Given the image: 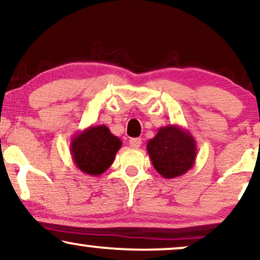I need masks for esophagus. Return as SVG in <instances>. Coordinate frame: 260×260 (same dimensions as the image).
I'll use <instances>...</instances> for the list:
<instances>
[{"instance_id":"esophagus-1","label":"esophagus","mask_w":260,"mask_h":260,"mask_svg":"<svg viewBox=\"0 0 260 260\" xmlns=\"http://www.w3.org/2000/svg\"><path fill=\"white\" fill-rule=\"evenodd\" d=\"M140 144H142V139H140V138H132V139H129L131 148L138 149L139 146H140Z\"/></svg>"}]
</instances>
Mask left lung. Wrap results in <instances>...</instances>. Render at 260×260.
<instances>
[{"label": "left lung", "mask_w": 260, "mask_h": 260, "mask_svg": "<svg viewBox=\"0 0 260 260\" xmlns=\"http://www.w3.org/2000/svg\"><path fill=\"white\" fill-rule=\"evenodd\" d=\"M150 160L165 179H172L191 170L198 156L192 134L179 124L161 127L146 144Z\"/></svg>", "instance_id": "8db88e82"}]
</instances>
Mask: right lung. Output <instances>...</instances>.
<instances>
[{
  "label": "right lung",
  "instance_id": "add662e5",
  "mask_svg": "<svg viewBox=\"0 0 260 260\" xmlns=\"http://www.w3.org/2000/svg\"><path fill=\"white\" fill-rule=\"evenodd\" d=\"M121 145L118 137L114 136L104 124H98L75 134L70 143V151L74 164L82 173L96 177L112 165Z\"/></svg>",
  "mask_w": 260,
  "mask_h": 260
}]
</instances>
